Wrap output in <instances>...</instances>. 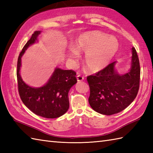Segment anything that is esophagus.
<instances>
[{"label":"esophagus","instance_id":"34e87169","mask_svg":"<svg viewBox=\"0 0 153 153\" xmlns=\"http://www.w3.org/2000/svg\"><path fill=\"white\" fill-rule=\"evenodd\" d=\"M77 82H82V81L84 79V77L82 76H80V75H78V76H77Z\"/></svg>","mask_w":153,"mask_h":153}]
</instances>
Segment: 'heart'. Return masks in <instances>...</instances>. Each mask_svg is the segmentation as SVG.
Wrapping results in <instances>:
<instances>
[{"label":"heart","mask_w":153,"mask_h":153,"mask_svg":"<svg viewBox=\"0 0 153 153\" xmlns=\"http://www.w3.org/2000/svg\"><path fill=\"white\" fill-rule=\"evenodd\" d=\"M118 41L113 36H108L99 31H87L75 40L67 57L76 60L79 53H85L84 64L89 73H97L108 66L118 50Z\"/></svg>","instance_id":"heart-1"}]
</instances>
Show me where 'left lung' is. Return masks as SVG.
<instances>
[{
	"label": "left lung",
	"mask_w": 153,
	"mask_h": 153,
	"mask_svg": "<svg viewBox=\"0 0 153 153\" xmlns=\"http://www.w3.org/2000/svg\"><path fill=\"white\" fill-rule=\"evenodd\" d=\"M131 54L128 72L120 74L116 69V61L87 77L89 102L95 111L105 115L114 114L127 108L135 99L139 88L140 65L134 47L131 48Z\"/></svg>",
	"instance_id": "left-lung-1"
}]
</instances>
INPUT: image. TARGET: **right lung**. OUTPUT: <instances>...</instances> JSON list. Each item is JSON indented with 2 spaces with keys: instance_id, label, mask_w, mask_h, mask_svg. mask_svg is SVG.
Masks as SVG:
<instances>
[{
  "instance_id": "obj_1",
  "label": "right lung",
  "mask_w": 153,
  "mask_h": 153,
  "mask_svg": "<svg viewBox=\"0 0 153 153\" xmlns=\"http://www.w3.org/2000/svg\"><path fill=\"white\" fill-rule=\"evenodd\" d=\"M41 31H36L23 48L17 64L18 91L24 105L37 116L56 118L66 113L70 106L68 92L77 83L76 73L73 70L55 68L48 82L40 87H33L23 81L20 75L22 58L27 48L38 42Z\"/></svg>"
}]
</instances>
